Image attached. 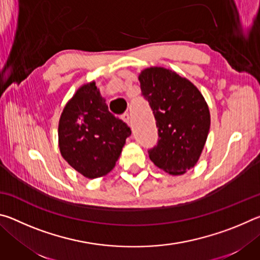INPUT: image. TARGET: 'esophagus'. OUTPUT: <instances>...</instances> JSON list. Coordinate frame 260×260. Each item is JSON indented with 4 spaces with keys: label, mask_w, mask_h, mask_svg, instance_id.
Wrapping results in <instances>:
<instances>
[{
    "label": "esophagus",
    "mask_w": 260,
    "mask_h": 260,
    "mask_svg": "<svg viewBox=\"0 0 260 260\" xmlns=\"http://www.w3.org/2000/svg\"><path fill=\"white\" fill-rule=\"evenodd\" d=\"M121 119L124 120L127 125L131 126V118H129V114H128V113H124V114H122Z\"/></svg>",
    "instance_id": "1"
}]
</instances>
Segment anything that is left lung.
Instances as JSON below:
<instances>
[{"instance_id":"8db88e82","label":"left lung","mask_w":260,"mask_h":260,"mask_svg":"<svg viewBox=\"0 0 260 260\" xmlns=\"http://www.w3.org/2000/svg\"><path fill=\"white\" fill-rule=\"evenodd\" d=\"M139 80L159 138L157 146L148 151L149 157L169 174H184L199 161L208 139V104L193 83L165 68L144 69Z\"/></svg>"}]
</instances>
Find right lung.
I'll return each instance as SVG.
<instances>
[{
  "mask_svg": "<svg viewBox=\"0 0 260 260\" xmlns=\"http://www.w3.org/2000/svg\"><path fill=\"white\" fill-rule=\"evenodd\" d=\"M131 128L109 111L95 81L81 86L65 105L58 124L61 156L88 179L104 177L116 165Z\"/></svg>",
  "mask_w": 260,
  "mask_h": 260,
  "instance_id": "add662e5",
  "label": "right lung"
}]
</instances>
